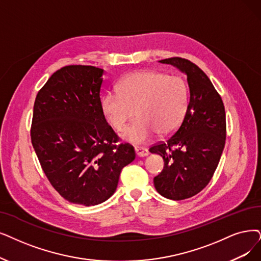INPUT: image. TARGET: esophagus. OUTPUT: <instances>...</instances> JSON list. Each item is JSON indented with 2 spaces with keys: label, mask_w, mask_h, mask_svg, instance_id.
<instances>
[{
  "label": "esophagus",
  "mask_w": 261,
  "mask_h": 261,
  "mask_svg": "<svg viewBox=\"0 0 261 261\" xmlns=\"http://www.w3.org/2000/svg\"><path fill=\"white\" fill-rule=\"evenodd\" d=\"M135 152H136V155L139 156V158H142V156H147L149 154V150L147 148H143V147H135Z\"/></svg>",
  "instance_id": "esophagus-1"
}]
</instances>
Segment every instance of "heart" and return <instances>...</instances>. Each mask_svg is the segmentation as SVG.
Listing matches in <instances>:
<instances>
[{"mask_svg":"<svg viewBox=\"0 0 261 261\" xmlns=\"http://www.w3.org/2000/svg\"><path fill=\"white\" fill-rule=\"evenodd\" d=\"M119 93L108 92L101 98V110L111 127L132 142H145L158 132L161 136L173 133L182 123L189 107V91L178 76H166L155 70H141L125 78Z\"/></svg>","mask_w":261,"mask_h":261,"instance_id":"b5f03b06","label":"heart"}]
</instances>
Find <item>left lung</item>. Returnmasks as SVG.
<instances>
[{
    "mask_svg": "<svg viewBox=\"0 0 261 261\" xmlns=\"http://www.w3.org/2000/svg\"><path fill=\"white\" fill-rule=\"evenodd\" d=\"M160 62L185 72L190 100L175 133L150 148L165 162L163 171L154 178V186L168 199L183 200L209 184L220 163L226 140L225 107L211 80L193 62L179 57Z\"/></svg>",
    "mask_w": 261,
    "mask_h": 261,
    "instance_id": "8db88e82",
    "label": "left lung"
}]
</instances>
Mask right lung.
<instances>
[{
	"instance_id": "1",
	"label": "right lung",
	"mask_w": 261,
	"mask_h": 261,
	"mask_svg": "<svg viewBox=\"0 0 261 261\" xmlns=\"http://www.w3.org/2000/svg\"><path fill=\"white\" fill-rule=\"evenodd\" d=\"M103 70L68 65L51 75L35 98L31 141L41 169L67 201L101 203L116 192L121 170L135 160L101 110Z\"/></svg>"
}]
</instances>
